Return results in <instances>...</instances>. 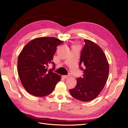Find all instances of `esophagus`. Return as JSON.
Segmentation results:
<instances>
[{
	"mask_svg": "<svg viewBox=\"0 0 128 128\" xmlns=\"http://www.w3.org/2000/svg\"><path fill=\"white\" fill-rule=\"evenodd\" d=\"M63 77L64 78H69V76H68V75H63Z\"/></svg>",
	"mask_w": 128,
	"mask_h": 128,
	"instance_id": "esophagus-1",
	"label": "esophagus"
}]
</instances>
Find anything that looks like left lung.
<instances>
[{"label":"left lung","instance_id":"left-lung-1","mask_svg":"<svg viewBox=\"0 0 128 128\" xmlns=\"http://www.w3.org/2000/svg\"><path fill=\"white\" fill-rule=\"evenodd\" d=\"M80 67L85 66L83 77L76 79L75 87L70 90L71 96L82 102L94 99L104 88L109 73V64L104 52L97 44L90 40H84Z\"/></svg>","mask_w":128,"mask_h":128}]
</instances>
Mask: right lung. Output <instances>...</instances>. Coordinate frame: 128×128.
<instances>
[{
  "label": "right lung",
  "instance_id": "add662e5",
  "mask_svg": "<svg viewBox=\"0 0 128 128\" xmlns=\"http://www.w3.org/2000/svg\"><path fill=\"white\" fill-rule=\"evenodd\" d=\"M63 42L54 37L37 38L26 44L18 56L17 69L26 91L35 96H47L54 90L61 76L48 69L57 47Z\"/></svg>",
  "mask_w": 128,
  "mask_h": 128
}]
</instances>
